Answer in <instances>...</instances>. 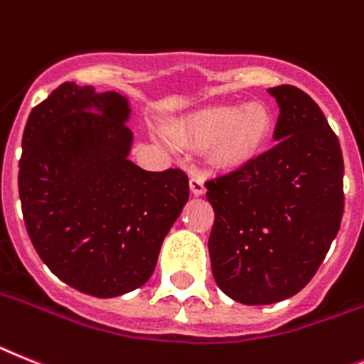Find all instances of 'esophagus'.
<instances>
[{
	"label": "esophagus",
	"mask_w": 364,
	"mask_h": 364,
	"mask_svg": "<svg viewBox=\"0 0 364 364\" xmlns=\"http://www.w3.org/2000/svg\"><path fill=\"white\" fill-rule=\"evenodd\" d=\"M188 185H191V192L194 194V196H201V194H205V185H203V179H201L200 176H192L191 181H188Z\"/></svg>",
	"instance_id": "34e87169"
}]
</instances>
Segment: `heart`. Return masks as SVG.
<instances>
[{
  "instance_id": "heart-1",
  "label": "heart",
  "mask_w": 364,
  "mask_h": 364,
  "mask_svg": "<svg viewBox=\"0 0 364 364\" xmlns=\"http://www.w3.org/2000/svg\"><path fill=\"white\" fill-rule=\"evenodd\" d=\"M272 129L274 116L268 107L261 103H222L188 116L177 127V135L187 142H207L216 138L213 146L216 161L222 164H240L264 148Z\"/></svg>"
}]
</instances>
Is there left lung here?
<instances>
[{"label":"left lung","mask_w":364,"mask_h":364,"mask_svg":"<svg viewBox=\"0 0 364 364\" xmlns=\"http://www.w3.org/2000/svg\"><path fill=\"white\" fill-rule=\"evenodd\" d=\"M279 105L264 154L209 179L213 276L246 305L298 294L322 264L344 210V161L320 107L292 85L268 88Z\"/></svg>","instance_id":"8db88e82"}]
</instances>
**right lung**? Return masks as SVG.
<instances>
[{"instance_id":"right-lung-1","label":"right lung","mask_w":364,"mask_h":364,"mask_svg":"<svg viewBox=\"0 0 364 364\" xmlns=\"http://www.w3.org/2000/svg\"><path fill=\"white\" fill-rule=\"evenodd\" d=\"M129 102L63 83L35 107L21 139V213L36 253L70 287L114 298L154 274L188 200L179 168L131 163Z\"/></svg>"}]
</instances>
